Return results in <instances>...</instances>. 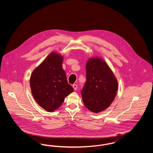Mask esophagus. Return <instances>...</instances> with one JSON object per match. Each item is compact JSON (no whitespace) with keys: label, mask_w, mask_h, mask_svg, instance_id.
<instances>
[{"label":"esophagus","mask_w":153,"mask_h":153,"mask_svg":"<svg viewBox=\"0 0 153 153\" xmlns=\"http://www.w3.org/2000/svg\"><path fill=\"white\" fill-rule=\"evenodd\" d=\"M73 88H74V91H76L77 89V84H73Z\"/></svg>","instance_id":"obj_1"}]
</instances>
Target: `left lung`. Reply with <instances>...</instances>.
<instances>
[{
    "instance_id": "obj_1",
    "label": "left lung",
    "mask_w": 153,
    "mask_h": 153,
    "mask_svg": "<svg viewBox=\"0 0 153 153\" xmlns=\"http://www.w3.org/2000/svg\"><path fill=\"white\" fill-rule=\"evenodd\" d=\"M86 82L81 90L85 106L92 112L107 108L114 101L118 84L106 62L99 57L89 58L86 64Z\"/></svg>"
}]
</instances>
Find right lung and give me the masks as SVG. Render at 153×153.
<instances>
[{
	"label": "right lung",
	"mask_w": 153,
	"mask_h": 153,
	"mask_svg": "<svg viewBox=\"0 0 153 153\" xmlns=\"http://www.w3.org/2000/svg\"><path fill=\"white\" fill-rule=\"evenodd\" d=\"M63 57L51 53L31 75L30 85L37 104L48 112L61 105L67 96L73 92L62 68Z\"/></svg>",
	"instance_id": "right-lung-1"
}]
</instances>
